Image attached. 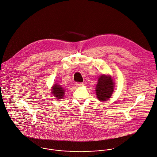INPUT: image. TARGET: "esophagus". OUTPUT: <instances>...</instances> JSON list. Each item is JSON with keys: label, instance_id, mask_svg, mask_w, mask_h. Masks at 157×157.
I'll list each match as a JSON object with an SVG mask.
<instances>
[{"label": "esophagus", "instance_id": "34e87169", "mask_svg": "<svg viewBox=\"0 0 157 157\" xmlns=\"http://www.w3.org/2000/svg\"><path fill=\"white\" fill-rule=\"evenodd\" d=\"M76 86L78 87H82L84 86V84L82 82H76Z\"/></svg>", "mask_w": 157, "mask_h": 157}]
</instances>
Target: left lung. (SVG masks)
Segmentation results:
<instances>
[{"instance_id": "8db88e82", "label": "left lung", "mask_w": 157, "mask_h": 157, "mask_svg": "<svg viewBox=\"0 0 157 157\" xmlns=\"http://www.w3.org/2000/svg\"><path fill=\"white\" fill-rule=\"evenodd\" d=\"M114 82L110 75H102L99 76L96 86V94L98 100L107 101L112 96L114 89Z\"/></svg>"}]
</instances>
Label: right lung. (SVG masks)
Segmentation results:
<instances>
[{"label": "right lung", "instance_id": "add662e5", "mask_svg": "<svg viewBox=\"0 0 157 157\" xmlns=\"http://www.w3.org/2000/svg\"><path fill=\"white\" fill-rule=\"evenodd\" d=\"M52 93L57 99H61L63 98L65 94V89H63L61 85L59 84H54L52 89Z\"/></svg>", "mask_w": 157, "mask_h": 157}]
</instances>
